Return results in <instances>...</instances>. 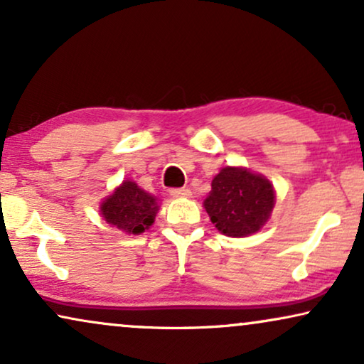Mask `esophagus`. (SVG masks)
<instances>
[{
  "label": "esophagus",
  "instance_id": "34e87169",
  "mask_svg": "<svg viewBox=\"0 0 364 364\" xmlns=\"http://www.w3.org/2000/svg\"><path fill=\"white\" fill-rule=\"evenodd\" d=\"M171 196L177 198H188L192 196V192L188 191V188H172Z\"/></svg>",
  "mask_w": 364,
  "mask_h": 364
}]
</instances>
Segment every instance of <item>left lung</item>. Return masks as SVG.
<instances>
[{
	"label": "left lung",
	"instance_id": "left-lung-1",
	"mask_svg": "<svg viewBox=\"0 0 364 364\" xmlns=\"http://www.w3.org/2000/svg\"><path fill=\"white\" fill-rule=\"evenodd\" d=\"M275 205V191L268 178L243 167H223L213 177L203 207L227 237H248L265 225Z\"/></svg>",
	"mask_w": 364,
	"mask_h": 364
}]
</instances>
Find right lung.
Returning <instances> with one entry per match:
<instances>
[{"instance_id":"1","label":"right lung","mask_w":364,"mask_h":364,"mask_svg":"<svg viewBox=\"0 0 364 364\" xmlns=\"http://www.w3.org/2000/svg\"><path fill=\"white\" fill-rule=\"evenodd\" d=\"M157 210V198L131 181H124L112 196L101 203L104 220L132 235L146 232L154 223Z\"/></svg>"}]
</instances>
